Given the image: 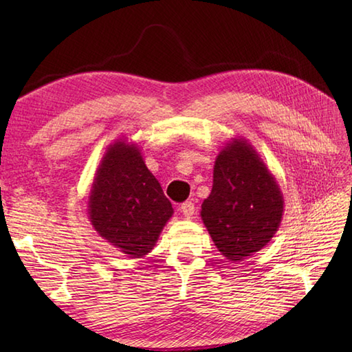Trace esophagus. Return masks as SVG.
<instances>
[{
  "instance_id": "34e87169",
  "label": "esophagus",
  "mask_w": 352,
  "mask_h": 352,
  "mask_svg": "<svg viewBox=\"0 0 352 352\" xmlns=\"http://www.w3.org/2000/svg\"><path fill=\"white\" fill-rule=\"evenodd\" d=\"M180 210L186 216V218H190V216H193V213H195V204H193L192 201H186V203L182 204Z\"/></svg>"
}]
</instances>
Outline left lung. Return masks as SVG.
Listing matches in <instances>:
<instances>
[{"label":"left lung","mask_w":352,"mask_h":352,"mask_svg":"<svg viewBox=\"0 0 352 352\" xmlns=\"http://www.w3.org/2000/svg\"><path fill=\"white\" fill-rule=\"evenodd\" d=\"M284 199L275 177L248 140L233 138L214 160L210 195L201 219L223 257L242 261L271 242Z\"/></svg>","instance_id":"obj_1"}]
</instances>
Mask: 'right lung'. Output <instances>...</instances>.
Instances as JSON below:
<instances>
[{
  "label": "right lung",
  "instance_id": "add662e5",
  "mask_svg": "<svg viewBox=\"0 0 352 352\" xmlns=\"http://www.w3.org/2000/svg\"><path fill=\"white\" fill-rule=\"evenodd\" d=\"M87 214L96 233L111 246L130 258H140L151 252L174 208L138 144L118 139L96 169Z\"/></svg>",
  "mask_w": 352,
  "mask_h": 352
}]
</instances>
